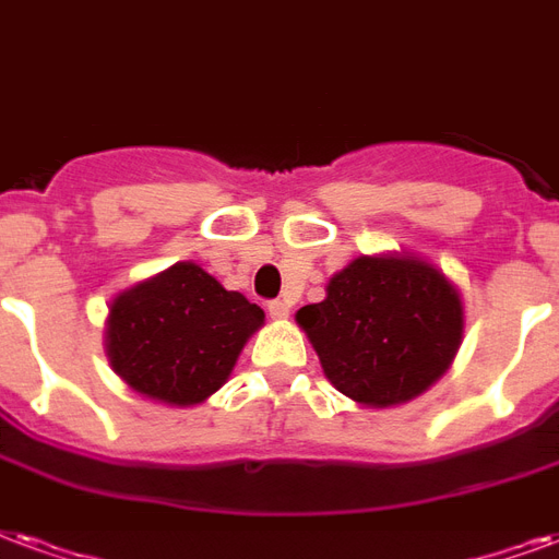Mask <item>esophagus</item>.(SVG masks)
I'll return each instance as SVG.
<instances>
[{"label": "esophagus", "mask_w": 559, "mask_h": 559, "mask_svg": "<svg viewBox=\"0 0 559 559\" xmlns=\"http://www.w3.org/2000/svg\"><path fill=\"white\" fill-rule=\"evenodd\" d=\"M266 313H270L272 319H287L289 305L287 301H270V305H266Z\"/></svg>", "instance_id": "1"}]
</instances>
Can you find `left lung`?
<instances>
[{"instance_id": "1", "label": "left lung", "mask_w": 559, "mask_h": 559, "mask_svg": "<svg viewBox=\"0 0 559 559\" xmlns=\"http://www.w3.org/2000/svg\"><path fill=\"white\" fill-rule=\"evenodd\" d=\"M325 378L364 407H393L440 381L463 340L457 287L411 254L357 258L296 313Z\"/></svg>"}]
</instances>
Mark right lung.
<instances>
[{"instance_id":"obj_1","label":"right lung","mask_w":559,"mask_h":559,"mask_svg":"<svg viewBox=\"0 0 559 559\" xmlns=\"http://www.w3.org/2000/svg\"><path fill=\"white\" fill-rule=\"evenodd\" d=\"M261 325L258 305L185 261L110 301L105 352L134 393L190 407L228 381Z\"/></svg>"}]
</instances>
